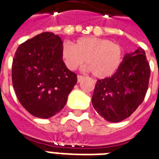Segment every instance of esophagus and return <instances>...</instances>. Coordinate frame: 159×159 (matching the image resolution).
<instances>
[{"instance_id":"1","label":"esophagus","mask_w":159,"mask_h":159,"mask_svg":"<svg viewBox=\"0 0 159 159\" xmlns=\"http://www.w3.org/2000/svg\"><path fill=\"white\" fill-rule=\"evenodd\" d=\"M83 79V76H80V75H78V76H77V82H78V83H80V82H81V81H82Z\"/></svg>"}]
</instances>
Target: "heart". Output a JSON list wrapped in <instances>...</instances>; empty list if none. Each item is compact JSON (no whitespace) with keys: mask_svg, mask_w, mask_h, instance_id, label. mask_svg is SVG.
Returning a JSON list of instances; mask_svg holds the SVG:
<instances>
[{"mask_svg":"<svg viewBox=\"0 0 159 159\" xmlns=\"http://www.w3.org/2000/svg\"><path fill=\"white\" fill-rule=\"evenodd\" d=\"M61 58L66 66L74 70L85 60V69L97 78H106L116 72L123 62V51L116 42L96 36H84L76 40L74 46L64 42Z\"/></svg>","mask_w":159,"mask_h":159,"instance_id":"b5f03b06","label":"heart"}]
</instances>
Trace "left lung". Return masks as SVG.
<instances>
[{
	"label": "left lung",
	"instance_id": "8db88e82",
	"mask_svg": "<svg viewBox=\"0 0 159 159\" xmlns=\"http://www.w3.org/2000/svg\"><path fill=\"white\" fill-rule=\"evenodd\" d=\"M150 72L146 52L141 48L126 53L112 76L97 81L92 96L93 108L111 123L129 117L143 102Z\"/></svg>",
	"mask_w": 159,
	"mask_h": 159
}]
</instances>
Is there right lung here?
<instances>
[{
    "instance_id": "obj_1",
    "label": "right lung",
    "mask_w": 159,
    "mask_h": 159,
    "mask_svg": "<svg viewBox=\"0 0 159 159\" xmlns=\"http://www.w3.org/2000/svg\"><path fill=\"white\" fill-rule=\"evenodd\" d=\"M62 44L59 36L42 33L19 46L13 57L12 80L17 98L36 117L49 118L59 112L77 82L61 58Z\"/></svg>"
}]
</instances>
